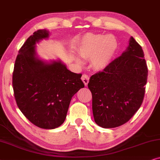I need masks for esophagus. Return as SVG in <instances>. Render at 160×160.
<instances>
[{
	"instance_id": "34e87169",
	"label": "esophagus",
	"mask_w": 160,
	"mask_h": 160,
	"mask_svg": "<svg viewBox=\"0 0 160 160\" xmlns=\"http://www.w3.org/2000/svg\"><path fill=\"white\" fill-rule=\"evenodd\" d=\"M81 79L82 82H83V83L85 84V86H87L89 81V77L87 75V74H82Z\"/></svg>"
}]
</instances>
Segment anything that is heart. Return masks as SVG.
Segmentation results:
<instances>
[{
    "label": "heart",
    "instance_id": "b5f03b06",
    "mask_svg": "<svg viewBox=\"0 0 160 160\" xmlns=\"http://www.w3.org/2000/svg\"><path fill=\"white\" fill-rule=\"evenodd\" d=\"M118 48V42L113 35L105 36L88 33L84 35L78 45V53L85 59L91 58L93 69L98 71L107 68L113 58ZM77 63L81 64L82 61L74 56Z\"/></svg>",
    "mask_w": 160,
    "mask_h": 160
}]
</instances>
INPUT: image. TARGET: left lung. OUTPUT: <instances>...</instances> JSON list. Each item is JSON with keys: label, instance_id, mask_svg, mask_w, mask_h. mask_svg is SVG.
Here are the masks:
<instances>
[{"label": "left lung", "instance_id": "1", "mask_svg": "<svg viewBox=\"0 0 160 160\" xmlns=\"http://www.w3.org/2000/svg\"><path fill=\"white\" fill-rule=\"evenodd\" d=\"M147 76L143 51L131 37L121 56L89 80L96 123L114 128L127 123L141 106Z\"/></svg>", "mask_w": 160, "mask_h": 160}]
</instances>
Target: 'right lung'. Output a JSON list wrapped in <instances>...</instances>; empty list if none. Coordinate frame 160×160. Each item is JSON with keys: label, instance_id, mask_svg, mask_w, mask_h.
<instances>
[{"label": "right lung", "instance_id": "right-lung-1", "mask_svg": "<svg viewBox=\"0 0 160 160\" xmlns=\"http://www.w3.org/2000/svg\"><path fill=\"white\" fill-rule=\"evenodd\" d=\"M50 32L38 30L19 50L12 77L14 97L23 115L38 127L52 129L64 122L71 99L84 88L82 74L67 69L60 59L46 61L37 46Z\"/></svg>", "mask_w": 160, "mask_h": 160}]
</instances>
